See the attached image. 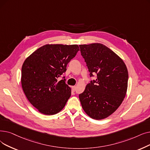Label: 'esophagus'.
Masks as SVG:
<instances>
[{"mask_svg": "<svg viewBox=\"0 0 150 150\" xmlns=\"http://www.w3.org/2000/svg\"><path fill=\"white\" fill-rule=\"evenodd\" d=\"M71 89H72L73 91H75V90H76V86H72V87H71Z\"/></svg>", "mask_w": 150, "mask_h": 150, "instance_id": "obj_1", "label": "esophagus"}]
</instances>
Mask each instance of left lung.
<instances>
[{
  "label": "left lung",
  "instance_id": "1",
  "mask_svg": "<svg viewBox=\"0 0 150 150\" xmlns=\"http://www.w3.org/2000/svg\"><path fill=\"white\" fill-rule=\"evenodd\" d=\"M81 54L86 63L90 77L79 95L86 113L94 120H102L114 113L126 96L128 71L125 62L114 52L101 43L80 45Z\"/></svg>",
  "mask_w": 150,
  "mask_h": 150
}]
</instances>
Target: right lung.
I'll use <instances>...</instances> for the list:
<instances>
[{
  "mask_svg": "<svg viewBox=\"0 0 150 150\" xmlns=\"http://www.w3.org/2000/svg\"><path fill=\"white\" fill-rule=\"evenodd\" d=\"M80 50L77 45H46L39 48L24 62L21 85L30 103L40 113L52 115L59 113L71 96L66 84L67 64Z\"/></svg>",
  "mask_w": 150,
  "mask_h": 150,
  "instance_id": "add662e5",
  "label": "right lung"
}]
</instances>
